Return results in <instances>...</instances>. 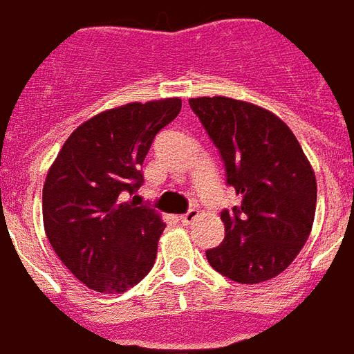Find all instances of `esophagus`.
I'll list each match as a JSON object with an SVG mask.
<instances>
[{
    "label": "esophagus",
    "mask_w": 354,
    "mask_h": 354,
    "mask_svg": "<svg viewBox=\"0 0 354 354\" xmlns=\"http://www.w3.org/2000/svg\"><path fill=\"white\" fill-rule=\"evenodd\" d=\"M199 216H201V212L197 210V208H189V210H187L185 214L180 216V222L184 223V225H192V223L195 222V220H197Z\"/></svg>",
    "instance_id": "34e87169"
}]
</instances>
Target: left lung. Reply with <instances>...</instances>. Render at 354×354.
<instances>
[{"label":"left lung","mask_w":354,"mask_h":354,"mask_svg":"<svg viewBox=\"0 0 354 354\" xmlns=\"http://www.w3.org/2000/svg\"><path fill=\"white\" fill-rule=\"evenodd\" d=\"M220 149L227 184L241 201L223 210L225 237L207 250L218 273L241 284L281 274L311 233L317 178L288 124L269 109L227 96L189 98Z\"/></svg>","instance_id":"obj_1"}]
</instances>
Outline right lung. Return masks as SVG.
<instances>
[{
  "mask_svg": "<svg viewBox=\"0 0 354 354\" xmlns=\"http://www.w3.org/2000/svg\"><path fill=\"white\" fill-rule=\"evenodd\" d=\"M182 98L106 109L68 136L43 185V225L75 279L102 294L138 284L155 263L165 222L124 201L142 185V162ZM136 197V195H134Z\"/></svg>",
  "mask_w": 354,
  "mask_h": 354,
  "instance_id": "add662e5",
  "label": "right lung"
}]
</instances>
